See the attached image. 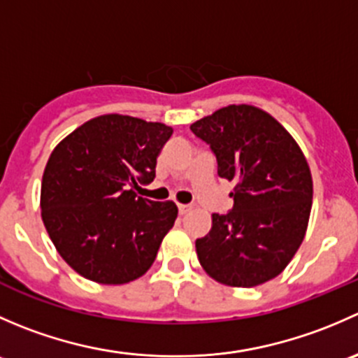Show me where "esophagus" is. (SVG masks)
I'll return each instance as SVG.
<instances>
[{"label": "esophagus", "mask_w": 358, "mask_h": 358, "mask_svg": "<svg viewBox=\"0 0 358 358\" xmlns=\"http://www.w3.org/2000/svg\"><path fill=\"white\" fill-rule=\"evenodd\" d=\"M190 209H192V208H190V206H185V204H178V213H180V215H182V216H185L187 213L190 211Z\"/></svg>", "instance_id": "34e87169"}]
</instances>
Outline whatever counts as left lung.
<instances>
[{"mask_svg": "<svg viewBox=\"0 0 358 358\" xmlns=\"http://www.w3.org/2000/svg\"><path fill=\"white\" fill-rule=\"evenodd\" d=\"M190 129L211 147L220 178L234 182L232 211L213 213L211 230L196 241L199 263L225 286H259L286 268L305 239L308 162L275 117L246 103L218 109Z\"/></svg>", "mask_w": 358, "mask_h": 358, "instance_id": "left-lung-1", "label": "left lung"}]
</instances>
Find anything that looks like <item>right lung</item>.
<instances>
[{"mask_svg": "<svg viewBox=\"0 0 358 358\" xmlns=\"http://www.w3.org/2000/svg\"><path fill=\"white\" fill-rule=\"evenodd\" d=\"M173 128L106 114L76 128L53 149L41 182V218L59 255L79 275L126 284L152 266L175 223V202L136 196L156 176Z\"/></svg>", "mask_w": 358, "mask_h": 358, "instance_id": "right-lung-1", "label": "right lung"}]
</instances>
